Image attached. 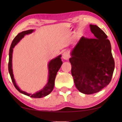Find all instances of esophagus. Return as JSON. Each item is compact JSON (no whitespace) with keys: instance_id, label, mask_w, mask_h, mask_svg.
Here are the masks:
<instances>
[{"instance_id":"obj_1","label":"esophagus","mask_w":122,"mask_h":122,"mask_svg":"<svg viewBox=\"0 0 122 122\" xmlns=\"http://www.w3.org/2000/svg\"><path fill=\"white\" fill-rule=\"evenodd\" d=\"M69 55L68 53L67 52V51H63L62 53V58L63 59L66 60H68L69 58Z\"/></svg>"}]
</instances>
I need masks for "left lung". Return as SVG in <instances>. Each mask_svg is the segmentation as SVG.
Returning <instances> with one entry per match:
<instances>
[{
    "mask_svg": "<svg viewBox=\"0 0 122 122\" xmlns=\"http://www.w3.org/2000/svg\"><path fill=\"white\" fill-rule=\"evenodd\" d=\"M89 26L95 38L82 36L72 49L69 59L76 87L87 95L96 93L108 85L115 68L108 36L97 25Z\"/></svg>",
    "mask_w": 122,
    "mask_h": 122,
    "instance_id": "1",
    "label": "left lung"
}]
</instances>
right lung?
Returning <instances> with one entry per match:
<instances>
[{
  "instance_id": "1",
  "label": "right lung",
  "mask_w": 122,
  "mask_h": 122,
  "mask_svg": "<svg viewBox=\"0 0 122 122\" xmlns=\"http://www.w3.org/2000/svg\"><path fill=\"white\" fill-rule=\"evenodd\" d=\"M34 31V30H30L25 31H23L18 34L12 41V44L10 47L9 51V71L10 76L12 79V82L14 84L15 88L17 89L20 93L23 94L25 95L30 96L32 98H42L48 95L53 90L54 86L55 79L56 77L57 71L60 68L61 65H62V62L61 60V55H60L55 58L49 61L48 64V82L45 86L39 92H37L34 94H29L26 92L21 90L19 88V86L16 84L15 79L14 78V75L13 73V69H12V54H13V48L15 45L18 44L21 39L24 38L25 36L27 34H31L32 32Z\"/></svg>"
}]
</instances>
